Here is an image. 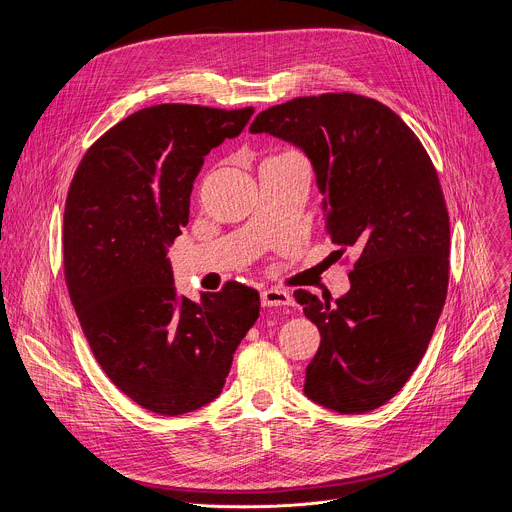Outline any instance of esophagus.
Listing matches in <instances>:
<instances>
[{
	"label": "esophagus",
	"instance_id": "1",
	"mask_svg": "<svg viewBox=\"0 0 512 512\" xmlns=\"http://www.w3.org/2000/svg\"><path fill=\"white\" fill-rule=\"evenodd\" d=\"M291 302H294V298H291L285 289L271 287V289L261 291V306H263V308H273V306H291Z\"/></svg>",
	"mask_w": 512,
	"mask_h": 512
}]
</instances>
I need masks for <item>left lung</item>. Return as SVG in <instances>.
Masks as SVG:
<instances>
[{"label":"left lung","mask_w":512,"mask_h":512,"mask_svg":"<svg viewBox=\"0 0 512 512\" xmlns=\"http://www.w3.org/2000/svg\"><path fill=\"white\" fill-rule=\"evenodd\" d=\"M249 131L308 156L336 253L360 251L334 304L294 294L322 336L304 393L338 413L373 411L413 375L446 304L450 216L437 172L397 113L354 93L291 99Z\"/></svg>","instance_id":"left-lung-1"}]
</instances>
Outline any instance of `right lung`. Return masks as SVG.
<instances>
[{"instance_id": "right-lung-1", "label": "right lung", "mask_w": 512, "mask_h": 512, "mask_svg": "<svg viewBox=\"0 0 512 512\" xmlns=\"http://www.w3.org/2000/svg\"><path fill=\"white\" fill-rule=\"evenodd\" d=\"M253 107L156 105L119 121L81 160L64 208V277L89 346L143 409L182 415L221 395L259 294L229 281L178 296L168 247L186 227L204 156Z\"/></svg>"}]
</instances>
